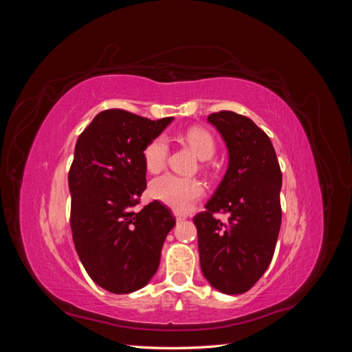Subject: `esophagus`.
<instances>
[{
  "label": "esophagus",
  "instance_id": "1",
  "mask_svg": "<svg viewBox=\"0 0 352 352\" xmlns=\"http://www.w3.org/2000/svg\"><path fill=\"white\" fill-rule=\"evenodd\" d=\"M173 214H175V217H176L177 221L186 219V214H184V212H180V211H173Z\"/></svg>",
  "mask_w": 352,
  "mask_h": 352
}]
</instances>
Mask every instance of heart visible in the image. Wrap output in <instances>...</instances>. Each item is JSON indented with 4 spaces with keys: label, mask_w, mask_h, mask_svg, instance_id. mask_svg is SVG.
Returning <instances> with one entry per match:
<instances>
[{
    "label": "heart",
    "mask_w": 352,
    "mask_h": 352,
    "mask_svg": "<svg viewBox=\"0 0 352 352\" xmlns=\"http://www.w3.org/2000/svg\"><path fill=\"white\" fill-rule=\"evenodd\" d=\"M184 140L201 160H208L216 153L214 136L206 127L194 126L185 132ZM144 164L150 173H158L166 167L168 158V142L166 136L153 138L144 148ZM204 194V184L195 177H184L167 173L154 179L150 185L151 198L163 202L176 211H186Z\"/></svg>",
    "instance_id": "1"
}]
</instances>
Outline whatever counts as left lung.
<instances>
[{"label": "left lung", "instance_id": "left-lung-1", "mask_svg": "<svg viewBox=\"0 0 352 352\" xmlns=\"http://www.w3.org/2000/svg\"><path fill=\"white\" fill-rule=\"evenodd\" d=\"M229 151L228 172L194 217L202 274L217 291L247 292L267 270L282 223V172L270 138L233 111L208 116ZM216 212L228 214L226 223Z\"/></svg>", "mask_w": 352, "mask_h": 352}]
</instances>
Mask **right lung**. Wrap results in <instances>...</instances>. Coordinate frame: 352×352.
<instances>
[{"mask_svg": "<svg viewBox=\"0 0 352 352\" xmlns=\"http://www.w3.org/2000/svg\"><path fill=\"white\" fill-rule=\"evenodd\" d=\"M172 120L104 110L78 138L69 170L72 235L89 278L109 292L150 282L176 223L158 201L133 210L146 188L144 148Z\"/></svg>", "mask_w": 352, "mask_h": 352, "instance_id": "right-lung-1", "label": "right lung"}]
</instances>
